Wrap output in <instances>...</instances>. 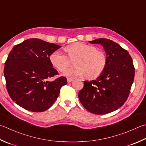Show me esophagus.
<instances>
[{"mask_svg": "<svg viewBox=\"0 0 146 146\" xmlns=\"http://www.w3.org/2000/svg\"><path fill=\"white\" fill-rule=\"evenodd\" d=\"M73 78H67V82H68V83H70V82H72L73 81Z\"/></svg>", "mask_w": 146, "mask_h": 146, "instance_id": "1", "label": "esophagus"}]
</instances>
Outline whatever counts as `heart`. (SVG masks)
<instances>
[{"label": "heart", "instance_id": "1", "mask_svg": "<svg viewBox=\"0 0 146 146\" xmlns=\"http://www.w3.org/2000/svg\"><path fill=\"white\" fill-rule=\"evenodd\" d=\"M66 51L69 57L60 50L54 51L49 57L51 64L59 71H62L70 65V59H76L75 67L62 71V75L64 76L86 75L88 78H97L101 75L106 67V54L103 51L98 50L93 45L81 42L75 43L68 46Z\"/></svg>", "mask_w": 146, "mask_h": 146}]
</instances>
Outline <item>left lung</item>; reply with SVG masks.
I'll use <instances>...</instances> for the list:
<instances>
[{
	"label": "left lung",
	"mask_w": 146,
	"mask_h": 146,
	"mask_svg": "<svg viewBox=\"0 0 146 146\" xmlns=\"http://www.w3.org/2000/svg\"><path fill=\"white\" fill-rule=\"evenodd\" d=\"M89 43L103 47L108 62L104 71L96 80L84 81L78 98L89 112L105 115L118 110L127 101L135 68L129 53L117 43L106 38H98Z\"/></svg>",
	"instance_id": "8db88e82"
}]
</instances>
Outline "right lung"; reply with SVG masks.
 Segmentation results:
<instances>
[{
	"label": "right lung",
	"instance_id": "obj_1",
	"mask_svg": "<svg viewBox=\"0 0 146 146\" xmlns=\"http://www.w3.org/2000/svg\"><path fill=\"white\" fill-rule=\"evenodd\" d=\"M60 47L30 38L15 45L9 54L4 70L6 88L11 98L19 106L32 112H42L58 99L67 80L61 76L48 80L58 73L49 57Z\"/></svg>",
	"mask_w": 146,
	"mask_h": 146
}]
</instances>
